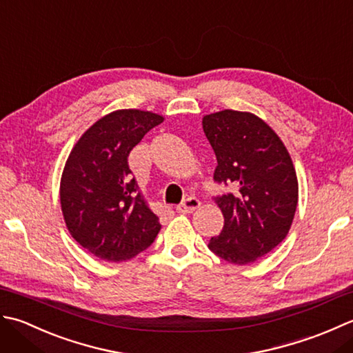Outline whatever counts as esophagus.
<instances>
[{
	"label": "esophagus",
	"instance_id": "1",
	"mask_svg": "<svg viewBox=\"0 0 353 353\" xmlns=\"http://www.w3.org/2000/svg\"><path fill=\"white\" fill-rule=\"evenodd\" d=\"M199 205H201L199 199L190 196V198H187V199L184 201V203L176 205V212H178V213H184V214H185V213H192V212H195Z\"/></svg>",
	"mask_w": 353,
	"mask_h": 353
}]
</instances>
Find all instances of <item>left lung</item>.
Returning a JSON list of instances; mask_svg holds the SVG:
<instances>
[{
	"label": "left lung",
	"mask_w": 353,
	"mask_h": 353,
	"mask_svg": "<svg viewBox=\"0 0 353 353\" xmlns=\"http://www.w3.org/2000/svg\"><path fill=\"white\" fill-rule=\"evenodd\" d=\"M203 129L218 160L214 181L236 187L216 198L224 228L208 248L230 263L256 262L285 239L296 214L299 181L290 152L251 112L208 114Z\"/></svg>",
	"instance_id": "obj_1"
}]
</instances>
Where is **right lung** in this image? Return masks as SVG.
I'll use <instances>...</instances> for the list:
<instances>
[{
	"instance_id": "1",
	"label": "right lung",
	"mask_w": 353,
	"mask_h": 353,
	"mask_svg": "<svg viewBox=\"0 0 353 353\" xmlns=\"http://www.w3.org/2000/svg\"><path fill=\"white\" fill-rule=\"evenodd\" d=\"M163 120L141 110L110 112L86 129L68 155L61 178L63 219L76 242L102 261H129L160 232L128 157Z\"/></svg>"
}]
</instances>
